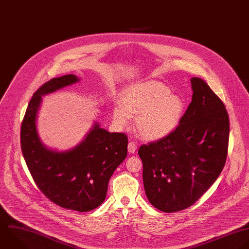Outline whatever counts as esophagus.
I'll list each match as a JSON object with an SVG mask.
<instances>
[{"label": "esophagus", "instance_id": "1", "mask_svg": "<svg viewBox=\"0 0 249 249\" xmlns=\"http://www.w3.org/2000/svg\"><path fill=\"white\" fill-rule=\"evenodd\" d=\"M136 150H137V145H136V143H135L134 142H130L128 143V151L133 154V153H135Z\"/></svg>", "mask_w": 249, "mask_h": 249}]
</instances>
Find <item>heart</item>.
<instances>
[{"instance_id":"obj_1","label":"heart","mask_w":249,"mask_h":249,"mask_svg":"<svg viewBox=\"0 0 249 249\" xmlns=\"http://www.w3.org/2000/svg\"><path fill=\"white\" fill-rule=\"evenodd\" d=\"M184 112L183 100L171 94L170 88L159 81H142L126 87L119 106L112 111L113 121L126 126L136 117V130L146 141H158L172 134Z\"/></svg>"}]
</instances>
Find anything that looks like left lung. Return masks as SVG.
I'll return each instance as SVG.
<instances>
[{"label":"left lung","mask_w":249,"mask_h":249,"mask_svg":"<svg viewBox=\"0 0 249 249\" xmlns=\"http://www.w3.org/2000/svg\"><path fill=\"white\" fill-rule=\"evenodd\" d=\"M191 85L192 101L178 128L139 149L146 197L164 213L185 210L198 201L217 179L227 158L226 107L202 78L192 77Z\"/></svg>","instance_id":"1"}]
</instances>
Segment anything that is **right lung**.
<instances>
[{
  "label": "right lung",
  "mask_w": 249,
  "mask_h": 249,
  "mask_svg": "<svg viewBox=\"0 0 249 249\" xmlns=\"http://www.w3.org/2000/svg\"><path fill=\"white\" fill-rule=\"evenodd\" d=\"M79 81L74 74L52 78L33 95L21 125V149L38 189L57 206L86 213L106 199L115 169L127 156L128 138L109 133L95 123L85 139L67 151L46 148L36 131V115L42 96Z\"/></svg>",
  "instance_id": "obj_1"
}]
</instances>
